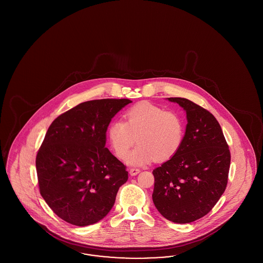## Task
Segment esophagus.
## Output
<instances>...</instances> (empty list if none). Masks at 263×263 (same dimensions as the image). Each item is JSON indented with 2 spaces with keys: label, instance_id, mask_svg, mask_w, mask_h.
I'll use <instances>...</instances> for the list:
<instances>
[{
  "label": "esophagus",
  "instance_id": "esophagus-1",
  "mask_svg": "<svg viewBox=\"0 0 263 263\" xmlns=\"http://www.w3.org/2000/svg\"><path fill=\"white\" fill-rule=\"evenodd\" d=\"M140 172H141V170H140V168H137V167H131V168H130V171H129V174L131 175H138Z\"/></svg>",
  "mask_w": 263,
  "mask_h": 263
}]
</instances>
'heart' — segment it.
Masks as SVG:
<instances>
[{"label": "heart", "instance_id": "b5f03b06", "mask_svg": "<svg viewBox=\"0 0 263 263\" xmlns=\"http://www.w3.org/2000/svg\"><path fill=\"white\" fill-rule=\"evenodd\" d=\"M136 137L139 144L126 157L129 165L172 159L183 143V120L151 102L137 103L123 114V121H114L107 128L109 143L120 159L125 158Z\"/></svg>", "mask_w": 263, "mask_h": 263}]
</instances>
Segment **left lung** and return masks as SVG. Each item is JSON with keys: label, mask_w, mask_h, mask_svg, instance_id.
I'll use <instances>...</instances> for the list:
<instances>
[{"label": "left lung", "mask_w": 263, "mask_h": 263, "mask_svg": "<svg viewBox=\"0 0 263 263\" xmlns=\"http://www.w3.org/2000/svg\"><path fill=\"white\" fill-rule=\"evenodd\" d=\"M187 115L179 152L153 170L152 199L162 216L174 223L194 222L206 215L227 188L231 152L215 117L186 98L170 97Z\"/></svg>", "instance_id": "left-lung-1"}]
</instances>
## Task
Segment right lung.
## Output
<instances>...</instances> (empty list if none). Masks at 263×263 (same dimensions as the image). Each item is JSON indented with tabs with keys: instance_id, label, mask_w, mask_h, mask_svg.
<instances>
[{
	"instance_id": "add662e5",
	"label": "right lung",
	"mask_w": 263,
	"mask_h": 263,
	"mask_svg": "<svg viewBox=\"0 0 263 263\" xmlns=\"http://www.w3.org/2000/svg\"><path fill=\"white\" fill-rule=\"evenodd\" d=\"M129 99L77 105L49 126L36 154L40 195L53 212L78 227L103 219L128 179L126 166L105 147L106 131Z\"/></svg>"
}]
</instances>
